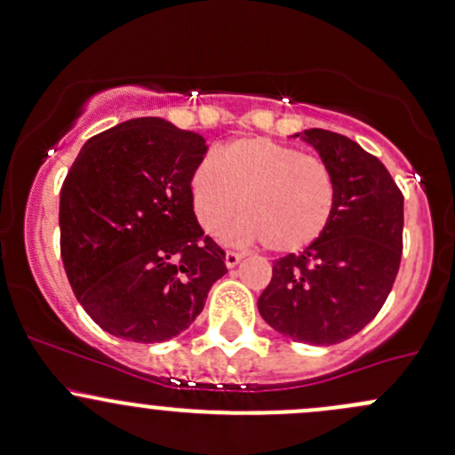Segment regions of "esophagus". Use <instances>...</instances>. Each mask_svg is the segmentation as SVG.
I'll return each mask as SVG.
<instances>
[{"instance_id":"1","label":"esophagus","mask_w":455,"mask_h":455,"mask_svg":"<svg viewBox=\"0 0 455 455\" xmlns=\"http://www.w3.org/2000/svg\"><path fill=\"white\" fill-rule=\"evenodd\" d=\"M242 252H237V251H227V255H224V264H227L228 267H235L237 264H240L242 261Z\"/></svg>"}]
</instances>
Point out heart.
I'll list each match as a JSON object with an SVG mask.
<instances>
[{
    "label": "heart",
    "mask_w": 455,
    "mask_h": 455,
    "mask_svg": "<svg viewBox=\"0 0 455 455\" xmlns=\"http://www.w3.org/2000/svg\"><path fill=\"white\" fill-rule=\"evenodd\" d=\"M200 227L220 233L235 215L233 235L261 240L272 252H299L323 237L336 212V179L323 159L267 137L235 140L207 155L191 174Z\"/></svg>",
    "instance_id": "heart-1"
}]
</instances>
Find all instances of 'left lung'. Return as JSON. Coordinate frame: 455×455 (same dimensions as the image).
<instances>
[{
    "label": "left lung",
    "instance_id": "8db88e82",
    "mask_svg": "<svg viewBox=\"0 0 455 455\" xmlns=\"http://www.w3.org/2000/svg\"><path fill=\"white\" fill-rule=\"evenodd\" d=\"M303 140L331 167L336 212L318 242L272 264L257 307L275 331L329 347L362 331L388 299L403 252V194L348 137L309 128Z\"/></svg>",
    "mask_w": 455,
    "mask_h": 455
}]
</instances>
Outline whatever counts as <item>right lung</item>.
Segmentation results:
<instances>
[{
	"mask_svg": "<svg viewBox=\"0 0 455 455\" xmlns=\"http://www.w3.org/2000/svg\"><path fill=\"white\" fill-rule=\"evenodd\" d=\"M203 135L140 117L91 137L60 188V257L76 299L104 331L164 342L203 312L227 275L194 213Z\"/></svg>",
	"mask_w": 455,
	"mask_h": 455,
	"instance_id": "right-lung-1",
	"label": "right lung"
}]
</instances>
